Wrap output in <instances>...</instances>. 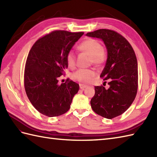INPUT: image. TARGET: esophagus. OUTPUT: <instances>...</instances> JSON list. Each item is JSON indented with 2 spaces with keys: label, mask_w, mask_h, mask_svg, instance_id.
<instances>
[{
  "label": "esophagus",
  "mask_w": 157,
  "mask_h": 157,
  "mask_svg": "<svg viewBox=\"0 0 157 157\" xmlns=\"http://www.w3.org/2000/svg\"><path fill=\"white\" fill-rule=\"evenodd\" d=\"M87 86H88L84 85V84H79V88H80V89H82V90H84V88H86V87H87Z\"/></svg>",
  "instance_id": "obj_1"
}]
</instances>
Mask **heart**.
Wrapping results in <instances>:
<instances>
[{
  "instance_id": "b5f03b06",
  "label": "heart",
  "mask_w": 157,
  "mask_h": 157,
  "mask_svg": "<svg viewBox=\"0 0 157 157\" xmlns=\"http://www.w3.org/2000/svg\"><path fill=\"white\" fill-rule=\"evenodd\" d=\"M79 51L87 53L90 56V61L96 66H101L106 60V54L102 44L96 40L88 38L82 42L78 46ZM66 63L69 68L73 69L75 66V56L72 51H69L66 55ZM95 75V71L92 69H79L73 72L71 77L76 82L88 83Z\"/></svg>"
}]
</instances>
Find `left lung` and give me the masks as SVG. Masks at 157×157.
<instances>
[{
	"instance_id": "1",
	"label": "left lung",
	"mask_w": 157,
	"mask_h": 157,
	"mask_svg": "<svg viewBox=\"0 0 157 157\" xmlns=\"http://www.w3.org/2000/svg\"><path fill=\"white\" fill-rule=\"evenodd\" d=\"M86 36L102 39L107 49V60L100 77L109 81V87L95 86L90 105L96 114L111 119L126 111L137 94V59L129 42L114 30L100 29Z\"/></svg>"
}]
</instances>
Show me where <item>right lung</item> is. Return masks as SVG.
Listing matches in <instances>:
<instances>
[{"label": "right lung", "mask_w": 157, "mask_h": 157, "mask_svg": "<svg viewBox=\"0 0 157 157\" xmlns=\"http://www.w3.org/2000/svg\"><path fill=\"white\" fill-rule=\"evenodd\" d=\"M84 32L55 30L40 38L29 52L24 70V87L29 101L42 115L57 117L69 111L79 86L67 79L58 84L67 68L66 55Z\"/></svg>", "instance_id": "right-lung-1"}]
</instances>
